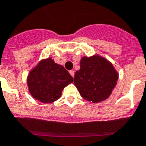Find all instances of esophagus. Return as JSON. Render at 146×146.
<instances>
[{"instance_id":"esophagus-1","label":"esophagus","mask_w":146,"mask_h":146,"mask_svg":"<svg viewBox=\"0 0 146 146\" xmlns=\"http://www.w3.org/2000/svg\"><path fill=\"white\" fill-rule=\"evenodd\" d=\"M69 73H70V74L72 76H73V77H74V75H75V73H74V70H70V72H69Z\"/></svg>"}]
</instances>
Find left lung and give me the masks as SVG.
<instances>
[{"label": "left lung", "mask_w": 146, "mask_h": 146, "mask_svg": "<svg viewBox=\"0 0 146 146\" xmlns=\"http://www.w3.org/2000/svg\"><path fill=\"white\" fill-rule=\"evenodd\" d=\"M119 75L112 64L98 55L84 57L75 73L74 84L84 99L93 103L108 99L116 85Z\"/></svg>", "instance_id": "obj_1"}]
</instances>
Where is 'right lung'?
<instances>
[{
	"instance_id": "1",
	"label": "right lung",
	"mask_w": 146,
	"mask_h": 146,
	"mask_svg": "<svg viewBox=\"0 0 146 146\" xmlns=\"http://www.w3.org/2000/svg\"><path fill=\"white\" fill-rule=\"evenodd\" d=\"M73 82V78L62 65L52 58L43 60L27 77L29 92L43 103H50L61 97L62 89Z\"/></svg>"
}]
</instances>
